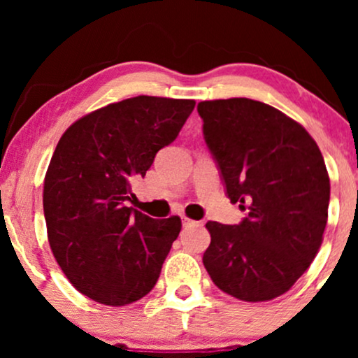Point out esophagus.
<instances>
[{"mask_svg": "<svg viewBox=\"0 0 358 358\" xmlns=\"http://www.w3.org/2000/svg\"><path fill=\"white\" fill-rule=\"evenodd\" d=\"M182 224H183V227H190V225L196 224V222L192 220V219H188V217H182Z\"/></svg>", "mask_w": 358, "mask_h": 358, "instance_id": "obj_1", "label": "esophagus"}]
</instances>
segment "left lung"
<instances>
[{
	"instance_id": "obj_1",
	"label": "left lung",
	"mask_w": 358,
	"mask_h": 358,
	"mask_svg": "<svg viewBox=\"0 0 358 358\" xmlns=\"http://www.w3.org/2000/svg\"><path fill=\"white\" fill-rule=\"evenodd\" d=\"M225 193L245 217L207 222L203 266L213 285L242 301L285 294L323 241L330 178L315 139L264 102L232 97L196 106Z\"/></svg>"
}]
</instances>
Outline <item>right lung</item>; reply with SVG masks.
Instances as JSON below:
<instances>
[{
  "label": "right lung",
  "instance_id": "right-lung-1",
  "mask_svg": "<svg viewBox=\"0 0 358 358\" xmlns=\"http://www.w3.org/2000/svg\"><path fill=\"white\" fill-rule=\"evenodd\" d=\"M193 108L153 96L114 102L73 122L53 151L43 183L48 242L69 281L101 305L146 296L182 231L180 217L151 219L126 200Z\"/></svg>",
  "mask_w": 358,
  "mask_h": 358
}]
</instances>
